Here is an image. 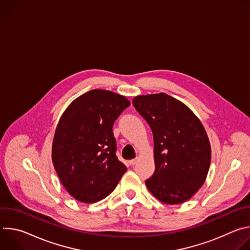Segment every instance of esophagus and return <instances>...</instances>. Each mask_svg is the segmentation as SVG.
<instances>
[{
    "label": "esophagus",
    "mask_w": 250,
    "mask_h": 250,
    "mask_svg": "<svg viewBox=\"0 0 250 250\" xmlns=\"http://www.w3.org/2000/svg\"><path fill=\"white\" fill-rule=\"evenodd\" d=\"M137 162H138V159H132V160L129 161V164H130L131 166H134L135 164H137Z\"/></svg>",
    "instance_id": "esophagus-1"
}]
</instances>
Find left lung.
<instances>
[{
	"label": "left lung",
	"mask_w": 250,
	"mask_h": 250,
	"mask_svg": "<svg viewBox=\"0 0 250 250\" xmlns=\"http://www.w3.org/2000/svg\"><path fill=\"white\" fill-rule=\"evenodd\" d=\"M132 104L153 133L155 171L146 181L147 189L168 205L188 201L209 169L211 150L204 125L185 104L165 93L136 96Z\"/></svg>",
	"instance_id": "obj_1"
}]
</instances>
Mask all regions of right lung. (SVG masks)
Masks as SVG:
<instances>
[{
	"label": "right lung",
	"mask_w": 250,
	"mask_h": 250,
	"mask_svg": "<svg viewBox=\"0 0 250 250\" xmlns=\"http://www.w3.org/2000/svg\"><path fill=\"white\" fill-rule=\"evenodd\" d=\"M130 104L117 93L91 90L62 114L52 142V163L62 185L79 202L109 196L125 173L116 156L114 122Z\"/></svg>",
	"instance_id": "add662e5"
}]
</instances>
